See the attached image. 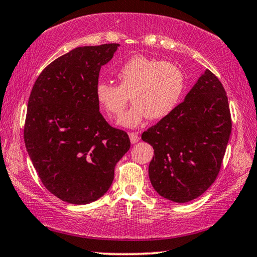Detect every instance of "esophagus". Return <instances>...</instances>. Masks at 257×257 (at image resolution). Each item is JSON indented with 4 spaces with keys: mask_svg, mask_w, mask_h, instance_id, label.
Masks as SVG:
<instances>
[{
    "mask_svg": "<svg viewBox=\"0 0 257 257\" xmlns=\"http://www.w3.org/2000/svg\"><path fill=\"white\" fill-rule=\"evenodd\" d=\"M129 139H131V142L134 145V143H138L140 141V136L136 134V133H129Z\"/></svg>",
    "mask_w": 257,
    "mask_h": 257,
    "instance_id": "obj_1",
    "label": "esophagus"
}]
</instances>
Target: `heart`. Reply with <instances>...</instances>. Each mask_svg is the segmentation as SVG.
I'll return each instance as SVG.
<instances>
[{
	"label": "heart",
	"instance_id": "obj_1",
	"mask_svg": "<svg viewBox=\"0 0 257 257\" xmlns=\"http://www.w3.org/2000/svg\"><path fill=\"white\" fill-rule=\"evenodd\" d=\"M119 85L101 81L95 87V97L108 115L119 117L129 96L134 104L118 123L135 128L150 117L162 119L172 114L186 91V75L179 66L136 55L117 71Z\"/></svg>",
	"mask_w": 257,
	"mask_h": 257
}]
</instances>
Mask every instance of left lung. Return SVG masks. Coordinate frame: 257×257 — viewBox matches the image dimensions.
Instances as JSON below:
<instances>
[{
	"label": "left lung",
	"mask_w": 257,
	"mask_h": 257,
	"mask_svg": "<svg viewBox=\"0 0 257 257\" xmlns=\"http://www.w3.org/2000/svg\"><path fill=\"white\" fill-rule=\"evenodd\" d=\"M230 133L227 94L207 69L182 103L142 134L154 148L149 163L154 189L177 203L201 196L216 180Z\"/></svg>",
	"instance_id": "left-lung-1"
}]
</instances>
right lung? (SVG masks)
<instances>
[{"label": "right lung", "instance_id": "right-lung-1", "mask_svg": "<svg viewBox=\"0 0 257 257\" xmlns=\"http://www.w3.org/2000/svg\"><path fill=\"white\" fill-rule=\"evenodd\" d=\"M118 43L78 47L53 61L30 93L25 143L43 186L64 202L87 204L107 193L131 148L125 132L100 112L95 87Z\"/></svg>", "mask_w": 257, "mask_h": 257}]
</instances>
